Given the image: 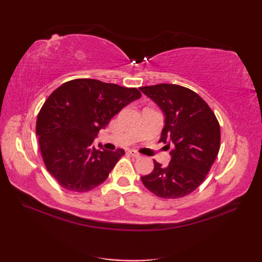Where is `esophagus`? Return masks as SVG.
<instances>
[{"label": "esophagus", "mask_w": 262, "mask_h": 262, "mask_svg": "<svg viewBox=\"0 0 262 262\" xmlns=\"http://www.w3.org/2000/svg\"><path fill=\"white\" fill-rule=\"evenodd\" d=\"M128 153H129V154L132 155V157L135 158V159H140V158H141V154L137 153L136 151H134V149H130V151L128 152Z\"/></svg>", "instance_id": "34e87169"}]
</instances>
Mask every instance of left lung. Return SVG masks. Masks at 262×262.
Listing matches in <instances>:
<instances>
[{
  "instance_id": "obj_1",
  "label": "left lung",
  "mask_w": 262,
  "mask_h": 262,
  "mask_svg": "<svg viewBox=\"0 0 262 262\" xmlns=\"http://www.w3.org/2000/svg\"><path fill=\"white\" fill-rule=\"evenodd\" d=\"M140 90L165 116L160 142L173 144L171 161L164 168L154 161V170L142 182L158 197L176 199L191 193L205 180L217 158L221 128L213 110L190 89L161 83Z\"/></svg>"
}]
</instances>
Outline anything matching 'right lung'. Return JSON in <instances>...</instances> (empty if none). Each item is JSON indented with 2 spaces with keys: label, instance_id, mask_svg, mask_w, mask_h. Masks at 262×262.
Wrapping results in <instances>:
<instances>
[{
  "label": "right lung",
  "instance_id": "right-lung-1",
  "mask_svg": "<svg viewBox=\"0 0 262 262\" xmlns=\"http://www.w3.org/2000/svg\"><path fill=\"white\" fill-rule=\"evenodd\" d=\"M136 88L93 79L64 83L39 111L36 133L43 163L60 187L86 192L107 179L125 154L93 145L100 129L127 104L141 98Z\"/></svg>",
  "mask_w": 262,
  "mask_h": 262
}]
</instances>
